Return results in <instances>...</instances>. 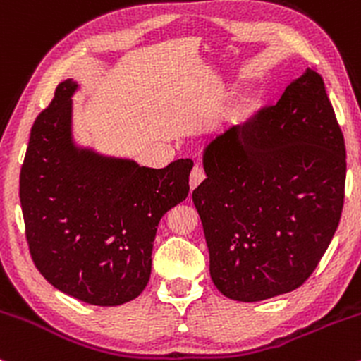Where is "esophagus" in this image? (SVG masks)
Instances as JSON below:
<instances>
[{
    "mask_svg": "<svg viewBox=\"0 0 361 361\" xmlns=\"http://www.w3.org/2000/svg\"><path fill=\"white\" fill-rule=\"evenodd\" d=\"M204 180H205L204 169H202L200 166H195L192 169V173H190V188L195 190Z\"/></svg>",
    "mask_w": 361,
    "mask_h": 361,
    "instance_id": "1",
    "label": "esophagus"
}]
</instances>
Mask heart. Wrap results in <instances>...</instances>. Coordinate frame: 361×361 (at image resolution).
Returning a JSON list of instances; mask_svg holds the SVG:
<instances>
[{
	"instance_id": "1",
	"label": "heart",
	"mask_w": 361,
	"mask_h": 361,
	"mask_svg": "<svg viewBox=\"0 0 361 361\" xmlns=\"http://www.w3.org/2000/svg\"><path fill=\"white\" fill-rule=\"evenodd\" d=\"M250 114H251V103L247 100H243L238 106H235L233 115H231V122H233L234 126H241L244 120L250 117Z\"/></svg>"
}]
</instances>
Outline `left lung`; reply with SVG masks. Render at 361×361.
<instances>
[{
    "instance_id": "left-lung-1",
    "label": "left lung",
    "mask_w": 361,
    "mask_h": 361,
    "mask_svg": "<svg viewBox=\"0 0 361 361\" xmlns=\"http://www.w3.org/2000/svg\"><path fill=\"white\" fill-rule=\"evenodd\" d=\"M192 193L222 295L259 302L299 288L338 229L343 132L322 78L307 68L255 122L210 140Z\"/></svg>"
}]
</instances>
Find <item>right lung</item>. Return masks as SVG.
Masks as SVG:
<instances>
[{
  "label": "right lung",
  "mask_w": 361,
  "mask_h": 361,
  "mask_svg": "<svg viewBox=\"0 0 361 361\" xmlns=\"http://www.w3.org/2000/svg\"><path fill=\"white\" fill-rule=\"evenodd\" d=\"M73 78L35 120L20 173L32 259L49 283L91 305L146 288L157 224L188 197L192 159L163 169L102 154L74 139Z\"/></svg>",
  "instance_id": "add662e5"
}]
</instances>
